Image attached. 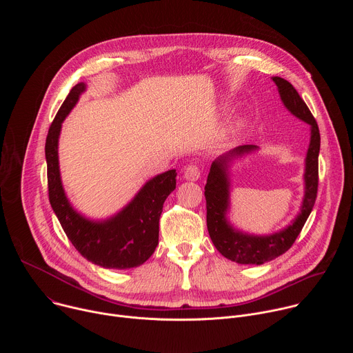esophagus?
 Returning a JSON list of instances; mask_svg holds the SVG:
<instances>
[{
	"label": "esophagus",
	"instance_id": "1",
	"mask_svg": "<svg viewBox=\"0 0 353 353\" xmlns=\"http://www.w3.org/2000/svg\"><path fill=\"white\" fill-rule=\"evenodd\" d=\"M199 176H201V170L196 165H188L184 169V179H187V180L195 181V180L199 179Z\"/></svg>",
	"mask_w": 353,
	"mask_h": 353
}]
</instances>
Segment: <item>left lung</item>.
<instances>
[{"label": "left lung", "mask_w": 353, "mask_h": 353, "mask_svg": "<svg viewBox=\"0 0 353 353\" xmlns=\"http://www.w3.org/2000/svg\"><path fill=\"white\" fill-rule=\"evenodd\" d=\"M276 83L279 94L285 108L297 119L310 124L312 138L306 157L305 172V198L301 204L300 214L292 225L281 232L270 236H253L239 232L230 226L226 219L229 208V177L228 163L244 154L254 150V145L237 146L230 152L218 158L210 169L208 180L205 184L207 199V226L212 243L219 253L230 261L237 264H264L271 261L293 245L296 237L303 229L317 198L319 188V152H320V131L316 119L309 110L305 100L300 97L297 90L290 82L281 77H272Z\"/></svg>", "instance_id": "left-lung-1"}]
</instances>
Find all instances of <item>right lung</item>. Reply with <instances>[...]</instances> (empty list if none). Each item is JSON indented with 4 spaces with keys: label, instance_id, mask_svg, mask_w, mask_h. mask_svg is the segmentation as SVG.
I'll return each instance as SVG.
<instances>
[{
    "label": "right lung",
    "instance_id": "right-lung-1",
    "mask_svg": "<svg viewBox=\"0 0 353 353\" xmlns=\"http://www.w3.org/2000/svg\"><path fill=\"white\" fill-rule=\"evenodd\" d=\"M85 83L75 85L46 138L48 199L67 237L88 261L110 270L139 267L159 243V218L168 195L176 188V170L155 176L139 190L131 203L106 221H90L78 214L65 196L59 168V137L61 123L77 105Z\"/></svg>",
    "mask_w": 353,
    "mask_h": 353
}]
</instances>
